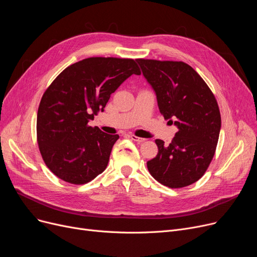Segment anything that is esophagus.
<instances>
[{
  "label": "esophagus",
  "mask_w": 257,
  "mask_h": 257,
  "mask_svg": "<svg viewBox=\"0 0 257 257\" xmlns=\"http://www.w3.org/2000/svg\"><path fill=\"white\" fill-rule=\"evenodd\" d=\"M130 138L132 139V140H134V141H136V142H138V143H141V142H144L146 139H144V138H140V137H137V136H135V135H130Z\"/></svg>",
  "instance_id": "esophagus-1"
}]
</instances>
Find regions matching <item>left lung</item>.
<instances>
[{"label":"left lung","mask_w":257,"mask_h":257,"mask_svg":"<svg viewBox=\"0 0 257 257\" xmlns=\"http://www.w3.org/2000/svg\"><path fill=\"white\" fill-rule=\"evenodd\" d=\"M157 95L164 119L178 126L169 145L157 139V156L148 161L152 177L169 188L200 180L214 156L221 130L217 101L204 79L184 62L138 58Z\"/></svg>","instance_id":"obj_1"}]
</instances>
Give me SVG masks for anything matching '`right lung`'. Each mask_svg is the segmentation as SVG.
<instances>
[{
  "instance_id": "obj_1",
  "label": "right lung",
  "mask_w": 257,
  "mask_h": 257,
  "mask_svg": "<svg viewBox=\"0 0 257 257\" xmlns=\"http://www.w3.org/2000/svg\"><path fill=\"white\" fill-rule=\"evenodd\" d=\"M140 75L135 60L89 57L66 68L45 91L36 119L43 160L59 179L87 184L106 168L118 135L89 125L119 85Z\"/></svg>"
}]
</instances>
